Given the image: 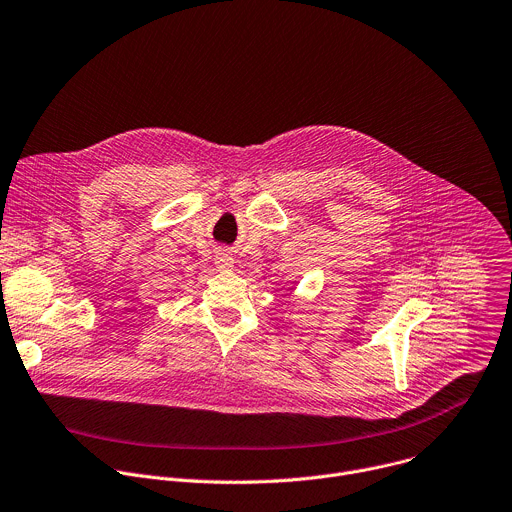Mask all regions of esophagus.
<instances>
[{"instance_id":"1","label":"esophagus","mask_w":512,"mask_h":512,"mask_svg":"<svg viewBox=\"0 0 512 512\" xmlns=\"http://www.w3.org/2000/svg\"><path fill=\"white\" fill-rule=\"evenodd\" d=\"M217 267H219L221 271H231V269H233V259H231L227 253H221V255L217 257Z\"/></svg>"}]
</instances>
